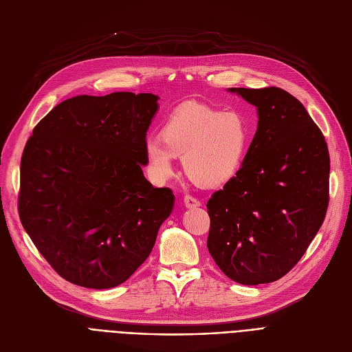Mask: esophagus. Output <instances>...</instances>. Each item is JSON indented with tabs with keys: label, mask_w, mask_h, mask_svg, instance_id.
Listing matches in <instances>:
<instances>
[{
	"label": "esophagus",
	"mask_w": 352,
	"mask_h": 352,
	"mask_svg": "<svg viewBox=\"0 0 352 352\" xmlns=\"http://www.w3.org/2000/svg\"><path fill=\"white\" fill-rule=\"evenodd\" d=\"M184 204H186L187 208H195V207L201 206V202H199V199H197L191 195H186L184 197Z\"/></svg>",
	"instance_id": "1"
}]
</instances>
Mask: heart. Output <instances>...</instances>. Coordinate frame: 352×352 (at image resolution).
Wrapping results in <instances>:
<instances>
[{"instance_id":"1","label":"heart","mask_w":352,"mask_h":352,"mask_svg":"<svg viewBox=\"0 0 352 352\" xmlns=\"http://www.w3.org/2000/svg\"><path fill=\"white\" fill-rule=\"evenodd\" d=\"M248 148V128L236 111L208 105L182 108L166 120L160 138L145 144L148 168L157 182L174 174V157L198 187L217 188L241 168Z\"/></svg>"}]
</instances>
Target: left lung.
I'll use <instances>...</instances> for the list:
<instances>
[{"instance_id":"8db88e82","label":"left lung","mask_w":352,"mask_h":352,"mask_svg":"<svg viewBox=\"0 0 352 352\" xmlns=\"http://www.w3.org/2000/svg\"><path fill=\"white\" fill-rule=\"evenodd\" d=\"M258 109L243 166L207 202V247L228 278L268 284L289 272L321 228L329 154L304 105L278 87L230 88Z\"/></svg>"}]
</instances>
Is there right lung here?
<instances>
[{
	"mask_svg": "<svg viewBox=\"0 0 352 352\" xmlns=\"http://www.w3.org/2000/svg\"><path fill=\"white\" fill-rule=\"evenodd\" d=\"M154 94L113 92L63 101L35 125L21 157L18 214L64 280L105 289L151 254L174 206L142 174Z\"/></svg>",
	"mask_w": 352,
	"mask_h": 352,
	"instance_id": "1",
	"label": "right lung"
}]
</instances>
